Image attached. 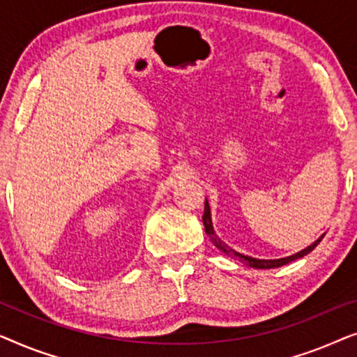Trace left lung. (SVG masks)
<instances>
[{"label":"left lung","instance_id":"left-lung-1","mask_svg":"<svg viewBox=\"0 0 357 357\" xmlns=\"http://www.w3.org/2000/svg\"><path fill=\"white\" fill-rule=\"evenodd\" d=\"M203 224H204V231H206V234L209 236V238H211L214 245H216L219 250L226 253L227 257L234 258V260L237 261H242L245 263V265L252 266V268H258V270H268V268H278V266H282V265H287V263L294 261L297 260V258H302L304 255H307V253H310L314 248L319 245L321 238H324V236H320L317 241L312 243V245H309L307 248H304V250L297 252L294 253V255L291 257H284V258H278V260H258V258H252V257H247V255H242V253H238L234 250V248H231L227 245V243H224L221 238H219L216 236V232H214L213 229V222H211V209H209V203L208 199L204 202V214H203Z\"/></svg>","mask_w":357,"mask_h":357}]
</instances>
